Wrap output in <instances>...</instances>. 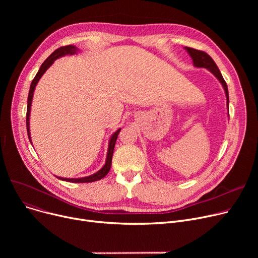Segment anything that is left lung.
I'll use <instances>...</instances> for the list:
<instances>
[{"mask_svg":"<svg viewBox=\"0 0 258 258\" xmlns=\"http://www.w3.org/2000/svg\"><path fill=\"white\" fill-rule=\"evenodd\" d=\"M185 49L187 50V52L189 53V55L191 56L192 60H194V64L195 67L198 68H206L207 70H209L216 78L220 80V83L222 84L225 93H226V97H227V106H229V94H228V87L226 81L224 80L222 73L220 72L218 66L214 62V60L208 55V54L204 51L201 50H197L194 48H189V47H185Z\"/></svg>","mask_w":258,"mask_h":258,"instance_id":"8db88e82","label":"left lung"}]
</instances>
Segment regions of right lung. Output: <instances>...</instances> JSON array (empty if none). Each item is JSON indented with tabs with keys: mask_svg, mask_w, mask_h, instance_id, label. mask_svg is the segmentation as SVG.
I'll use <instances>...</instances> for the list:
<instances>
[{
	"mask_svg": "<svg viewBox=\"0 0 258 258\" xmlns=\"http://www.w3.org/2000/svg\"><path fill=\"white\" fill-rule=\"evenodd\" d=\"M77 48L75 46H72V45H69V46H64V47H60L58 49H56L55 51H54L51 55L42 63V66H40L38 72L36 73L35 77L33 78L32 83H31V86H30V90H29V95H28V103H27V114H26V126H27V133H28V138L31 142V139H30V131H29V116H30V108H31V103H32V97H33V92H34V89H35V86L37 85L38 80L40 79V77H42L44 75V73L46 72V70L48 69V68L54 62V60L63 56V55H68V54H70V55H72V54H75L77 52ZM121 128L117 130L114 134L113 136L111 137V140H110V143H108V150H107V155H106V160H105V164L103 165V167L98 170L97 172H95L91 175H89V177H85V178H79V179H68V178H60V177H57L59 180H62V181H67V182H72V183H91V182H95V181H98V180H101L102 178H104L105 175L107 174V172L110 171L111 169V165H112V158H113V153H114V148H115V143H116V140H117V137L119 135V132H120Z\"/></svg>",
	"mask_w": 258,
	"mask_h": 258,
	"instance_id": "right-lung-1",
	"label": "right lung"
}]
</instances>
